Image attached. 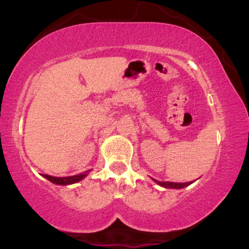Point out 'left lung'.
Returning a JSON list of instances; mask_svg holds the SVG:
<instances>
[{"label":"left lung","mask_w":249,"mask_h":249,"mask_svg":"<svg viewBox=\"0 0 249 249\" xmlns=\"http://www.w3.org/2000/svg\"><path fill=\"white\" fill-rule=\"evenodd\" d=\"M154 181L157 182L158 185H160V186L165 187V188H184L188 186L190 184H192V181L190 182H171V181H158V180L153 179Z\"/></svg>","instance_id":"8db88e82"}]
</instances>
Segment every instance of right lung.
Wrapping results in <instances>:
<instances>
[{
	"label": "right lung",
	"mask_w": 249,
	"mask_h": 249,
	"mask_svg": "<svg viewBox=\"0 0 249 249\" xmlns=\"http://www.w3.org/2000/svg\"><path fill=\"white\" fill-rule=\"evenodd\" d=\"M89 172H90V170L85 171V172L83 173L77 174V176H71V177H53V176H48V174H43V177L56 185H71V184H75V182L81 181L82 179H84L85 177L88 176Z\"/></svg>",
	"instance_id": "1"
}]
</instances>
